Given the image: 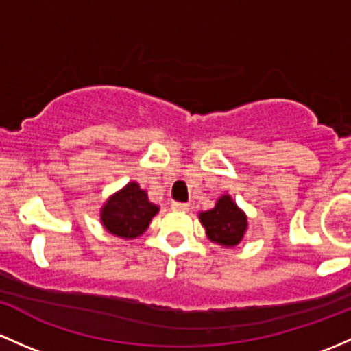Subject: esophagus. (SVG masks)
I'll list each match as a JSON object with an SVG mask.
<instances>
[{
    "instance_id": "obj_1",
    "label": "esophagus",
    "mask_w": 351,
    "mask_h": 351,
    "mask_svg": "<svg viewBox=\"0 0 351 351\" xmlns=\"http://www.w3.org/2000/svg\"><path fill=\"white\" fill-rule=\"evenodd\" d=\"M172 209H176V211H187L189 209V204H186V202H172Z\"/></svg>"
}]
</instances>
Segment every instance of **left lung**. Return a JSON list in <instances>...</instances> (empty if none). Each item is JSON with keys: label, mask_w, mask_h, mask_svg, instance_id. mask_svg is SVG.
I'll return each mask as SVG.
<instances>
[{"label": "left lung", "mask_w": 351, "mask_h": 351, "mask_svg": "<svg viewBox=\"0 0 351 351\" xmlns=\"http://www.w3.org/2000/svg\"><path fill=\"white\" fill-rule=\"evenodd\" d=\"M199 221L209 240L223 247H237L243 240L248 226L247 215L228 194L219 197L213 209L199 213Z\"/></svg>", "instance_id": "1"}]
</instances>
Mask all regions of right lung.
I'll list each match as a JSON object with an SVG mask.
<instances>
[{"label": "right lung", "instance_id": "obj_1", "mask_svg": "<svg viewBox=\"0 0 351 351\" xmlns=\"http://www.w3.org/2000/svg\"><path fill=\"white\" fill-rule=\"evenodd\" d=\"M157 213L158 206L149 201L145 191L136 182H128L104 202L101 208V223L111 234L133 240L149 228Z\"/></svg>", "mask_w": 351, "mask_h": 351}]
</instances>
